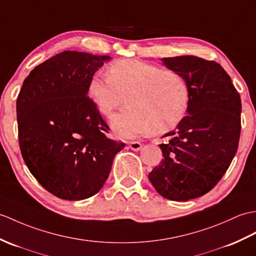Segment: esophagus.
<instances>
[{
	"label": "esophagus",
	"instance_id": "1",
	"mask_svg": "<svg viewBox=\"0 0 256 256\" xmlns=\"http://www.w3.org/2000/svg\"><path fill=\"white\" fill-rule=\"evenodd\" d=\"M128 146H130V150H134V152L140 150L142 147V145L140 144V142H128Z\"/></svg>",
	"mask_w": 256,
	"mask_h": 256
}]
</instances>
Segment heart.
<instances>
[{
  "label": "heart",
  "mask_w": 256,
  "mask_h": 256,
  "mask_svg": "<svg viewBox=\"0 0 256 256\" xmlns=\"http://www.w3.org/2000/svg\"><path fill=\"white\" fill-rule=\"evenodd\" d=\"M87 96L104 116H111L126 97L128 108L112 118L111 126L118 138H133L176 126L186 114L191 90L176 70L126 58L112 63L108 76L92 74Z\"/></svg>",
  "instance_id": "b5f03b06"
}]
</instances>
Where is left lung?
I'll return each instance as SVG.
<instances>
[{
	"instance_id": "left-lung-1",
	"label": "left lung",
	"mask_w": 256,
	"mask_h": 256,
	"mask_svg": "<svg viewBox=\"0 0 256 256\" xmlns=\"http://www.w3.org/2000/svg\"><path fill=\"white\" fill-rule=\"evenodd\" d=\"M181 73L191 96L186 114L159 147L164 159L148 178L171 200H188L210 192L232 162L241 132V99L220 64L194 56L162 58Z\"/></svg>"
}]
</instances>
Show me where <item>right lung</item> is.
I'll list each match as a JSON object with an SVG mask.
<instances>
[{
	"instance_id": "right-lung-1",
	"label": "right lung",
	"mask_w": 256,
	"mask_h": 256,
	"mask_svg": "<svg viewBox=\"0 0 256 256\" xmlns=\"http://www.w3.org/2000/svg\"><path fill=\"white\" fill-rule=\"evenodd\" d=\"M109 56L64 51L36 66L17 97L22 156L32 174L56 198L80 200L98 193L126 144L87 97L92 75Z\"/></svg>"
}]
</instances>
